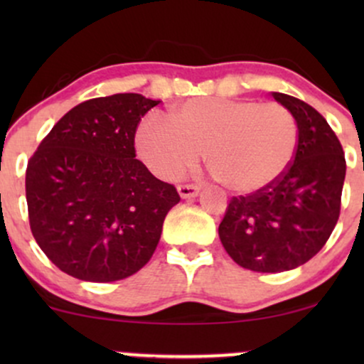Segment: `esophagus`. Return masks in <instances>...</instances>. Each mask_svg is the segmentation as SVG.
Masks as SVG:
<instances>
[{
	"instance_id": "esophagus-1",
	"label": "esophagus",
	"mask_w": 364,
	"mask_h": 364,
	"mask_svg": "<svg viewBox=\"0 0 364 364\" xmlns=\"http://www.w3.org/2000/svg\"><path fill=\"white\" fill-rule=\"evenodd\" d=\"M178 191L181 198H193V196L198 195L200 186L191 185V183H183V185H178Z\"/></svg>"
}]
</instances>
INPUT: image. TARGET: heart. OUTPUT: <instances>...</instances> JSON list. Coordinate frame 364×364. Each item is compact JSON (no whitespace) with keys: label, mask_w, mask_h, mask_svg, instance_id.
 I'll return each mask as SVG.
<instances>
[{"label":"heart","mask_w":364,"mask_h":364,"mask_svg":"<svg viewBox=\"0 0 364 364\" xmlns=\"http://www.w3.org/2000/svg\"><path fill=\"white\" fill-rule=\"evenodd\" d=\"M299 141L298 123L279 102L198 97L171 111V121L149 116L136 147L154 173L176 179L202 152L210 173L235 193H255L286 173Z\"/></svg>","instance_id":"1"}]
</instances>
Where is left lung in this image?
<instances>
[{
	"label": "left lung",
	"instance_id": "obj_1",
	"mask_svg": "<svg viewBox=\"0 0 364 364\" xmlns=\"http://www.w3.org/2000/svg\"><path fill=\"white\" fill-rule=\"evenodd\" d=\"M292 112L299 141L291 166L274 185L232 196L219 237L237 265L255 272H284L323 248L341 214L344 150L327 119L292 95L272 92Z\"/></svg>",
	"mask_w": 364,
	"mask_h": 364
}]
</instances>
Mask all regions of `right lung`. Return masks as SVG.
<instances>
[{"label":"right lung","instance_id":"right-lung-1","mask_svg":"<svg viewBox=\"0 0 364 364\" xmlns=\"http://www.w3.org/2000/svg\"><path fill=\"white\" fill-rule=\"evenodd\" d=\"M159 101L114 94L78 104L44 136L25 171L28 223L58 269L89 282L139 272L179 202L135 159L141 116Z\"/></svg>","mask_w":364,"mask_h":364}]
</instances>
